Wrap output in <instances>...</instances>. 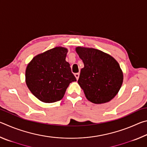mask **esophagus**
<instances>
[{"mask_svg": "<svg viewBox=\"0 0 147 147\" xmlns=\"http://www.w3.org/2000/svg\"><path fill=\"white\" fill-rule=\"evenodd\" d=\"M74 76H75V77H76V80H78V79L79 78L80 73H75V74H74Z\"/></svg>", "mask_w": 147, "mask_h": 147, "instance_id": "obj_1", "label": "esophagus"}]
</instances>
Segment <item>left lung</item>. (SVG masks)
<instances>
[{"mask_svg": "<svg viewBox=\"0 0 147 147\" xmlns=\"http://www.w3.org/2000/svg\"><path fill=\"white\" fill-rule=\"evenodd\" d=\"M76 51L84 65L78 82L87 99L94 104L110 101L118 93L123 82L118 62L95 49L78 47Z\"/></svg>", "mask_w": 147, "mask_h": 147, "instance_id": "1", "label": "left lung"}]
</instances>
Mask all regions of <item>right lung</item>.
Instances as JSON below:
<instances>
[{
  "label": "right lung",
  "instance_id": "right-lung-1",
  "mask_svg": "<svg viewBox=\"0 0 147 147\" xmlns=\"http://www.w3.org/2000/svg\"><path fill=\"white\" fill-rule=\"evenodd\" d=\"M67 49L58 47L34 57L26 69V84L31 93L45 103L63 97L72 82L76 81L65 60Z\"/></svg>",
  "mask_w": 147,
  "mask_h": 147
}]
</instances>
